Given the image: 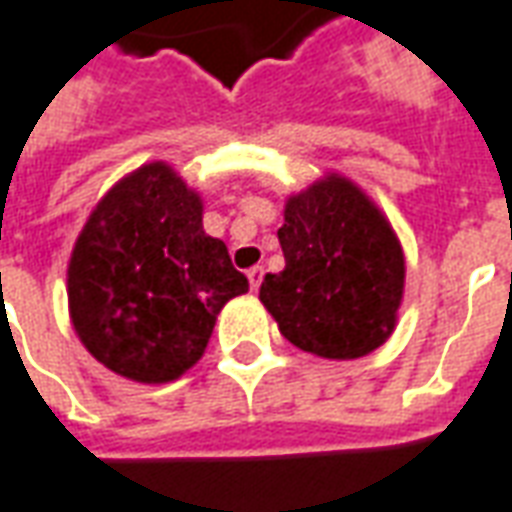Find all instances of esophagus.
I'll use <instances>...</instances> for the list:
<instances>
[{"label": "esophagus", "instance_id": "esophagus-1", "mask_svg": "<svg viewBox=\"0 0 512 512\" xmlns=\"http://www.w3.org/2000/svg\"><path fill=\"white\" fill-rule=\"evenodd\" d=\"M264 270L256 264V267H250L248 270V281H250V290H259V284H262Z\"/></svg>", "mask_w": 512, "mask_h": 512}]
</instances>
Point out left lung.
<instances>
[{"instance_id": "obj_1", "label": "left lung", "mask_w": 512, "mask_h": 512, "mask_svg": "<svg viewBox=\"0 0 512 512\" xmlns=\"http://www.w3.org/2000/svg\"><path fill=\"white\" fill-rule=\"evenodd\" d=\"M278 242L287 264L264 276L259 301L295 348L359 359L387 343L404 298V250L357 183L331 172L292 195Z\"/></svg>"}]
</instances>
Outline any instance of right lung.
Instances as JSON below:
<instances>
[{"label":"right lung","mask_w":512,"mask_h":512,"mask_svg":"<svg viewBox=\"0 0 512 512\" xmlns=\"http://www.w3.org/2000/svg\"><path fill=\"white\" fill-rule=\"evenodd\" d=\"M69 315L88 354L125 379L175 382L203 357L225 303L248 292L203 200L164 161L111 186L77 236Z\"/></svg>","instance_id":"right-lung-1"}]
</instances>
